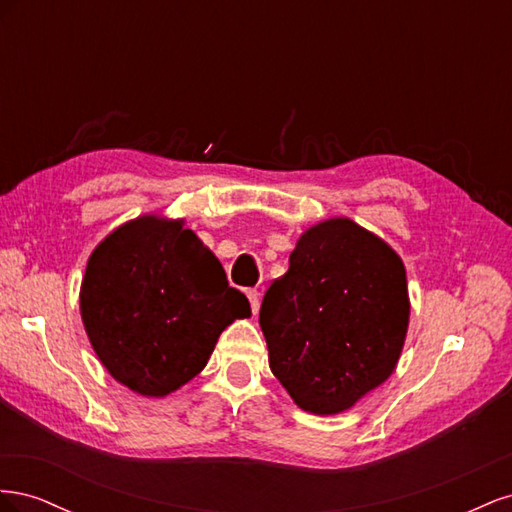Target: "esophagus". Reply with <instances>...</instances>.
<instances>
[{
  "instance_id": "obj_1",
  "label": "esophagus",
  "mask_w": 512,
  "mask_h": 512,
  "mask_svg": "<svg viewBox=\"0 0 512 512\" xmlns=\"http://www.w3.org/2000/svg\"><path fill=\"white\" fill-rule=\"evenodd\" d=\"M247 299H250L252 312L258 314V309H260V292L256 288H250V290H247Z\"/></svg>"
}]
</instances>
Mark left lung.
<instances>
[{"label": "left lung", "mask_w": 512, "mask_h": 512, "mask_svg": "<svg viewBox=\"0 0 512 512\" xmlns=\"http://www.w3.org/2000/svg\"><path fill=\"white\" fill-rule=\"evenodd\" d=\"M408 316L404 262L344 218L305 232L260 305L271 371L314 414L352 408L393 374Z\"/></svg>", "instance_id": "8db88e82"}]
</instances>
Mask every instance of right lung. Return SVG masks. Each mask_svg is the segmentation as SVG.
Masks as SVG:
<instances>
[{
  "mask_svg": "<svg viewBox=\"0 0 512 512\" xmlns=\"http://www.w3.org/2000/svg\"><path fill=\"white\" fill-rule=\"evenodd\" d=\"M252 314L183 222L145 215L108 235L87 262L81 316L89 342L128 389L164 397L200 374L220 333Z\"/></svg>",
  "mask_w": 512,
  "mask_h": 512,
  "instance_id": "add662e5",
  "label": "right lung"
}]
</instances>
